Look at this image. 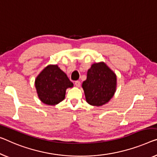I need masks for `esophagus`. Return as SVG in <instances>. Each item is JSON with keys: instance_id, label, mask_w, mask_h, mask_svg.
Here are the masks:
<instances>
[{"instance_id": "34e87169", "label": "esophagus", "mask_w": 157, "mask_h": 157, "mask_svg": "<svg viewBox=\"0 0 157 157\" xmlns=\"http://www.w3.org/2000/svg\"><path fill=\"white\" fill-rule=\"evenodd\" d=\"M80 85H81V83H80V82H79V81L75 82V85L77 87H79V86H80Z\"/></svg>"}]
</instances>
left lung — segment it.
I'll list each match as a JSON object with an SVG mask.
<instances>
[{
    "instance_id": "1",
    "label": "left lung",
    "mask_w": 157,
    "mask_h": 157,
    "mask_svg": "<svg viewBox=\"0 0 157 157\" xmlns=\"http://www.w3.org/2000/svg\"><path fill=\"white\" fill-rule=\"evenodd\" d=\"M82 87L89 104L101 106L107 104L116 92V75L104 62L95 63L88 70Z\"/></svg>"
}]
</instances>
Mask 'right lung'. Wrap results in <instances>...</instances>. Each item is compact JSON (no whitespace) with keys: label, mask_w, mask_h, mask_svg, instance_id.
<instances>
[{"label":"right lung","mask_w":157,"mask_h":157,"mask_svg":"<svg viewBox=\"0 0 157 157\" xmlns=\"http://www.w3.org/2000/svg\"><path fill=\"white\" fill-rule=\"evenodd\" d=\"M35 88L40 101L49 106H55L65 99L67 88L73 83L58 65H48L35 79Z\"/></svg>","instance_id":"1"}]
</instances>
